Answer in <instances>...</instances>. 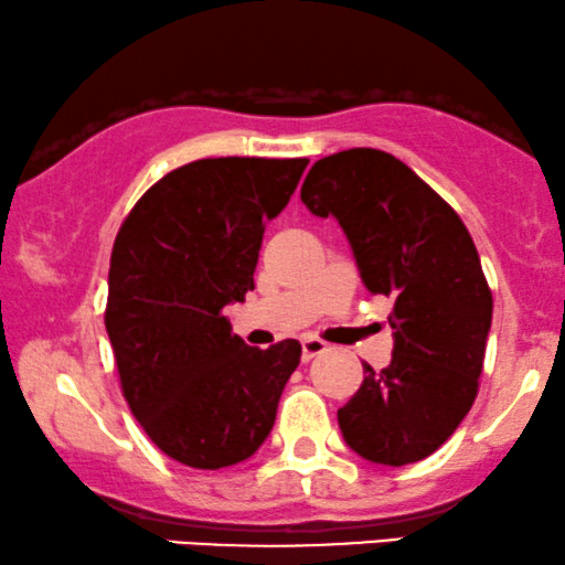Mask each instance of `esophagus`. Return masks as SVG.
I'll use <instances>...</instances> for the list:
<instances>
[{
  "instance_id": "esophagus-1",
  "label": "esophagus",
  "mask_w": 565,
  "mask_h": 565,
  "mask_svg": "<svg viewBox=\"0 0 565 565\" xmlns=\"http://www.w3.org/2000/svg\"><path fill=\"white\" fill-rule=\"evenodd\" d=\"M326 350H329V348H326V342H321V339H316V337H305L302 339V360H305V363H308V360H312V358H318Z\"/></svg>"
}]
</instances>
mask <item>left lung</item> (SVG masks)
I'll list each match as a JSON object with an SVG mask.
<instances>
[{"mask_svg": "<svg viewBox=\"0 0 565 565\" xmlns=\"http://www.w3.org/2000/svg\"><path fill=\"white\" fill-rule=\"evenodd\" d=\"M302 202L334 215L371 295L392 300L394 352L344 407L339 429L365 460L405 466L439 450L471 411L484 369L492 289L460 215L403 160L344 149L310 168Z\"/></svg>", "mask_w": 565, "mask_h": 565, "instance_id": "1", "label": "left lung"}]
</instances>
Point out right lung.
<instances>
[{"mask_svg": "<svg viewBox=\"0 0 565 565\" xmlns=\"http://www.w3.org/2000/svg\"><path fill=\"white\" fill-rule=\"evenodd\" d=\"M308 158H207L162 175L120 223L105 329L120 392L168 458L215 471L263 445L300 365L297 339L249 348L223 316L255 289L265 223Z\"/></svg>", "mask_w": 565, "mask_h": 565, "instance_id": "1", "label": "right lung"}]
</instances>
